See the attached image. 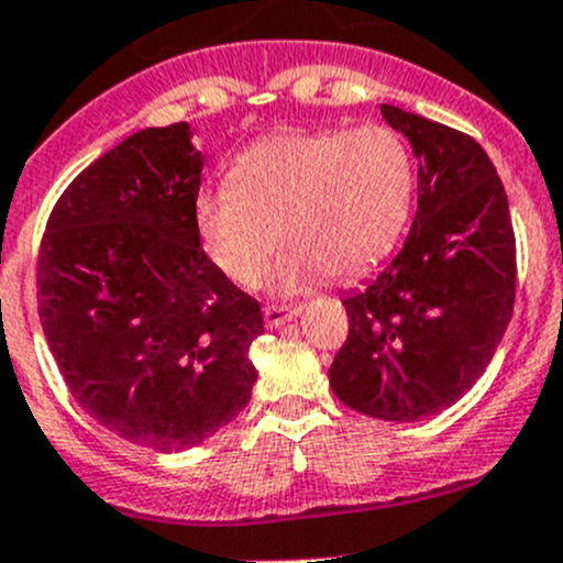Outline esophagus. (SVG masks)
I'll return each instance as SVG.
<instances>
[{"instance_id": "esophagus-1", "label": "esophagus", "mask_w": 563, "mask_h": 563, "mask_svg": "<svg viewBox=\"0 0 563 563\" xmlns=\"http://www.w3.org/2000/svg\"><path fill=\"white\" fill-rule=\"evenodd\" d=\"M299 313H302V305H266L264 321L269 330H277V327H283L286 321L297 319Z\"/></svg>"}]
</instances>
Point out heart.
<instances>
[{"mask_svg": "<svg viewBox=\"0 0 563 563\" xmlns=\"http://www.w3.org/2000/svg\"><path fill=\"white\" fill-rule=\"evenodd\" d=\"M415 198V159L396 129H291L250 145L220 189L195 200V222L217 266L242 288L269 272L277 286L346 280L379 264L401 236Z\"/></svg>", "mask_w": 563, "mask_h": 563, "instance_id": "b5f03b06", "label": "heart"}]
</instances>
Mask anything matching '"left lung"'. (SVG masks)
Segmentation results:
<instances>
[{"label":"left lung","instance_id":"8db88e82","mask_svg":"<svg viewBox=\"0 0 563 563\" xmlns=\"http://www.w3.org/2000/svg\"><path fill=\"white\" fill-rule=\"evenodd\" d=\"M418 156V211L396 258L343 299L346 343L330 385L379 420H423L487 371L515 310L509 200L487 151L462 131L382 103Z\"/></svg>","mask_w":563,"mask_h":563}]
</instances>
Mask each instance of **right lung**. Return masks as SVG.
Masks as SVG:
<instances>
[{"label": "right lung", "instance_id": "add662e5", "mask_svg": "<svg viewBox=\"0 0 563 563\" xmlns=\"http://www.w3.org/2000/svg\"><path fill=\"white\" fill-rule=\"evenodd\" d=\"M189 123L143 129L59 195L37 313L70 396L129 443L195 449L250 401L261 305L200 247Z\"/></svg>", "mask_w": 563, "mask_h": 563}]
</instances>
